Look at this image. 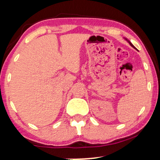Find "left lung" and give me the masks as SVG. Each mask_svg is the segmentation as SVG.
Instances as JSON below:
<instances>
[{
    "instance_id": "left-lung-1",
    "label": "left lung",
    "mask_w": 160,
    "mask_h": 160,
    "mask_svg": "<svg viewBox=\"0 0 160 160\" xmlns=\"http://www.w3.org/2000/svg\"><path fill=\"white\" fill-rule=\"evenodd\" d=\"M128 43H130V45H131V46H132V47H134V46H133L132 44V43H130V42H128Z\"/></svg>"
}]
</instances>
